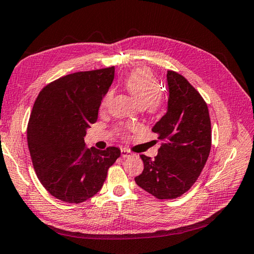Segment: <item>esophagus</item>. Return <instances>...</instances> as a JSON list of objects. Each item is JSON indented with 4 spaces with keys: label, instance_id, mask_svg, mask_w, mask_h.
Returning a JSON list of instances; mask_svg holds the SVG:
<instances>
[{
    "label": "esophagus",
    "instance_id": "esophagus-1",
    "mask_svg": "<svg viewBox=\"0 0 254 254\" xmlns=\"http://www.w3.org/2000/svg\"><path fill=\"white\" fill-rule=\"evenodd\" d=\"M121 152H122L123 158H130L132 156V152L129 151V150H127V149H122Z\"/></svg>",
    "mask_w": 254,
    "mask_h": 254
}]
</instances>
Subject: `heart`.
Listing matches in <instances>:
<instances>
[{"label":"heart","instance_id":"obj_1","mask_svg":"<svg viewBox=\"0 0 254 254\" xmlns=\"http://www.w3.org/2000/svg\"><path fill=\"white\" fill-rule=\"evenodd\" d=\"M126 90L132 96L137 104L140 107H147L149 112L156 113L162 106L161 83L158 77L152 73V71L146 68H139L129 73L125 81H124ZM113 91H108L102 101L101 107H106L108 101L111 100ZM129 129H134L136 127H128ZM122 133L125 134L127 128H122Z\"/></svg>","mask_w":254,"mask_h":254}]
</instances>
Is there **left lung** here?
I'll list each match as a JSON object with an SVG mask.
<instances>
[{"mask_svg": "<svg viewBox=\"0 0 254 254\" xmlns=\"http://www.w3.org/2000/svg\"><path fill=\"white\" fill-rule=\"evenodd\" d=\"M168 112L152 131L162 141L158 156L144 154L138 186L158 199H173L192 188L203 171L211 147V125L206 102L183 75L168 70Z\"/></svg>", "mask_w": 254, "mask_h": 254, "instance_id": "left-lung-1", "label": "left lung"}]
</instances>
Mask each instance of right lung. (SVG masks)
Segmentation results:
<instances>
[{"label":"right lung","instance_id":"add662e5","mask_svg":"<svg viewBox=\"0 0 254 254\" xmlns=\"http://www.w3.org/2000/svg\"><path fill=\"white\" fill-rule=\"evenodd\" d=\"M114 73L115 68L108 66L61 76L43 87L34 103L27 142L35 172L44 188L65 203L94 196L121 157L116 147L97 150L84 143Z\"/></svg>","mask_w":254,"mask_h":254}]
</instances>
